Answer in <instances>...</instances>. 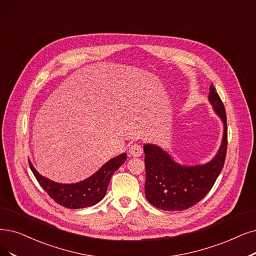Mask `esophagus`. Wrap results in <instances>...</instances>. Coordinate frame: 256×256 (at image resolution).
Instances as JSON below:
<instances>
[{
	"mask_svg": "<svg viewBox=\"0 0 256 256\" xmlns=\"http://www.w3.org/2000/svg\"><path fill=\"white\" fill-rule=\"evenodd\" d=\"M142 148L138 144H134V145L130 146V148H129V154L131 156L138 158V156H142Z\"/></svg>",
	"mask_w": 256,
	"mask_h": 256,
	"instance_id": "34e87169",
	"label": "esophagus"
}]
</instances>
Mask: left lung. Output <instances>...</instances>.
I'll return each instance as SVG.
<instances>
[{"label": "left lung", "mask_w": 256, "mask_h": 256, "mask_svg": "<svg viewBox=\"0 0 256 256\" xmlns=\"http://www.w3.org/2000/svg\"><path fill=\"white\" fill-rule=\"evenodd\" d=\"M209 90V103L224 127L220 146L209 162L182 165L158 145L144 144L145 196L158 209L180 211L196 205L211 190L222 169L227 151L226 111L213 85Z\"/></svg>", "instance_id": "8db88e82"}]
</instances>
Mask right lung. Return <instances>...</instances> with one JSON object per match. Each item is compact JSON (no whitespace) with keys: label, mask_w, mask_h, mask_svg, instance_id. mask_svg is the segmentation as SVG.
<instances>
[{"label":"right lung","mask_w":256,"mask_h":256,"mask_svg":"<svg viewBox=\"0 0 256 256\" xmlns=\"http://www.w3.org/2000/svg\"><path fill=\"white\" fill-rule=\"evenodd\" d=\"M126 158L127 153H120L105 162L92 176L74 184L56 182L43 176L30 160L29 166L40 185L51 198L66 208L80 209L94 206L104 198L112 174L125 162Z\"/></svg>","instance_id":"1"}]
</instances>
